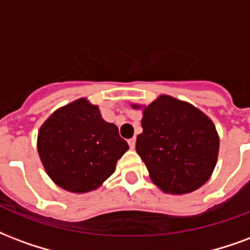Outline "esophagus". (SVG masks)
Listing matches in <instances>:
<instances>
[{
    "label": "esophagus",
    "instance_id": "34e87169",
    "mask_svg": "<svg viewBox=\"0 0 250 250\" xmlns=\"http://www.w3.org/2000/svg\"><path fill=\"white\" fill-rule=\"evenodd\" d=\"M135 144H136V139H135V138H132V139L128 140V146H130L131 149L135 148Z\"/></svg>",
    "mask_w": 250,
    "mask_h": 250
}]
</instances>
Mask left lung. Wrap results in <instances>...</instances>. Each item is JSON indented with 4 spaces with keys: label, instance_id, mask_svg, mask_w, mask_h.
Returning a JSON list of instances; mask_svg holds the SVG:
<instances>
[{
    "label": "left lung",
    "instance_id": "obj_1",
    "mask_svg": "<svg viewBox=\"0 0 250 250\" xmlns=\"http://www.w3.org/2000/svg\"><path fill=\"white\" fill-rule=\"evenodd\" d=\"M142 127L136 152L163 192L189 193L208 182L217 163L220 140L204 112L187 102L160 95L144 107Z\"/></svg>",
    "mask_w": 250,
    "mask_h": 250
}]
</instances>
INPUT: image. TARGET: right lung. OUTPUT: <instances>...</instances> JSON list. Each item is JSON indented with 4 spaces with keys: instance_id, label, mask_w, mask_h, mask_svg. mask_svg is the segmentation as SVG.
<instances>
[{
    "instance_id": "right-lung-1",
    "label": "right lung",
    "mask_w": 250,
    "mask_h": 250,
    "mask_svg": "<svg viewBox=\"0 0 250 250\" xmlns=\"http://www.w3.org/2000/svg\"><path fill=\"white\" fill-rule=\"evenodd\" d=\"M37 147L57 186L84 193L97 189L114 173L128 144L114 123L102 119L98 106L81 98L46 120L38 132Z\"/></svg>"
}]
</instances>
